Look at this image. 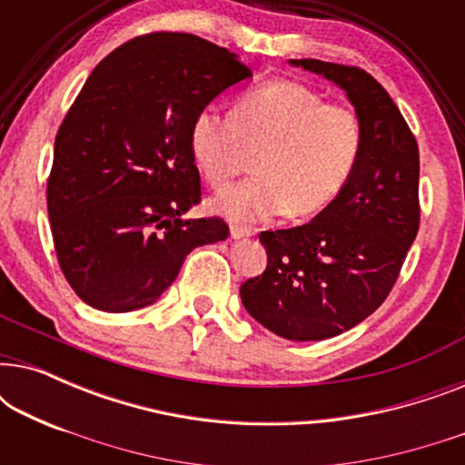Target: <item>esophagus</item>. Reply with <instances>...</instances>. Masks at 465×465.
Listing matches in <instances>:
<instances>
[{
  "label": "esophagus",
  "instance_id": "1",
  "mask_svg": "<svg viewBox=\"0 0 465 465\" xmlns=\"http://www.w3.org/2000/svg\"><path fill=\"white\" fill-rule=\"evenodd\" d=\"M231 237L232 239H247V237H252V231L250 228H245V226H231Z\"/></svg>",
  "mask_w": 465,
  "mask_h": 465
}]
</instances>
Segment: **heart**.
<instances>
[{"mask_svg":"<svg viewBox=\"0 0 465 465\" xmlns=\"http://www.w3.org/2000/svg\"><path fill=\"white\" fill-rule=\"evenodd\" d=\"M245 148L258 150L256 175L212 196V212L241 224L282 212L304 218L345 188L361 152V124L351 107L323 104L298 82L271 80L241 94L232 114L207 104L190 124V152L212 186L237 173Z\"/></svg>","mask_w":465,"mask_h":465,"instance_id":"1","label":"heart"}]
</instances>
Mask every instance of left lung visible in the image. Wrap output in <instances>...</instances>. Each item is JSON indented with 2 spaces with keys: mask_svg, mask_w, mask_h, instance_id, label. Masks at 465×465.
Returning <instances> with one entry per match:
<instances>
[{
  "mask_svg": "<svg viewBox=\"0 0 465 465\" xmlns=\"http://www.w3.org/2000/svg\"><path fill=\"white\" fill-rule=\"evenodd\" d=\"M290 65L342 88L361 124V152L341 194L309 224L260 232L266 271L241 285L253 320L288 341L347 332L390 294L419 231V148L390 94L360 67Z\"/></svg>",
  "mask_w": 465,
  "mask_h": 465,
  "instance_id": "left-lung-1",
  "label": "left lung"
}]
</instances>
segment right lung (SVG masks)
Listing matches in <instances>:
<instances>
[{"mask_svg":"<svg viewBox=\"0 0 465 465\" xmlns=\"http://www.w3.org/2000/svg\"><path fill=\"white\" fill-rule=\"evenodd\" d=\"M252 78L226 48L190 34L139 35L93 69L54 139L48 218L75 294L107 313L156 302L194 247L228 237L201 201L190 124Z\"/></svg>","mask_w":465,"mask_h":465,"instance_id":"right-lung-1","label":"right lung"}]
</instances>
